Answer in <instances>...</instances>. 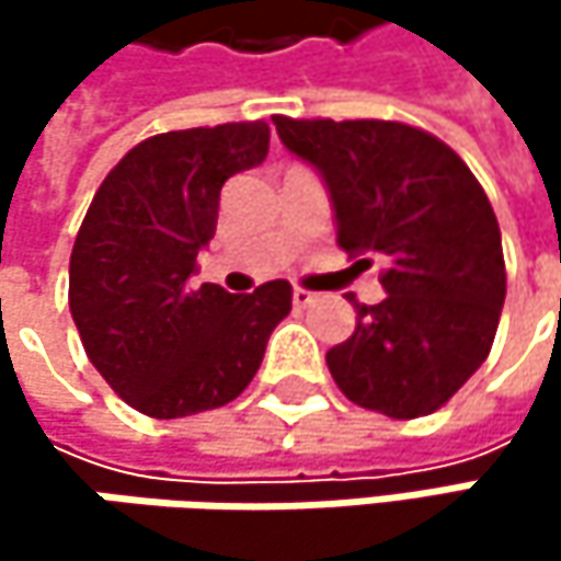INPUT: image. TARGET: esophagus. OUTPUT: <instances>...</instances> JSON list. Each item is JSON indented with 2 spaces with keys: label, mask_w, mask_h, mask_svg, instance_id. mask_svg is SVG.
<instances>
[{
  "label": "esophagus",
  "mask_w": 561,
  "mask_h": 561,
  "mask_svg": "<svg viewBox=\"0 0 561 561\" xmlns=\"http://www.w3.org/2000/svg\"><path fill=\"white\" fill-rule=\"evenodd\" d=\"M291 301H295V308H308V305L318 301V295L308 291V288H295V291H291Z\"/></svg>",
  "instance_id": "1"
}]
</instances>
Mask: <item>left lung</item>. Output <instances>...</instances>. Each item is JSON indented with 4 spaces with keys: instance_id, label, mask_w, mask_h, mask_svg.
Listing matches in <instances>:
<instances>
[{
    "instance_id": "8db88e82",
    "label": "left lung",
    "mask_w": 561,
    "mask_h": 561,
    "mask_svg": "<svg viewBox=\"0 0 561 561\" xmlns=\"http://www.w3.org/2000/svg\"><path fill=\"white\" fill-rule=\"evenodd\" d=\"M282 146L321 171L337 247L380 273L387 298L328 351L341 392L390 419L442 409L488 360L506 295L494 207L455 149L390 119L273 116Z\"/></svg>"
}]
</instances>
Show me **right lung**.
<instances>
[{"label":"right lung","instance_id":"1","mask_svg":"<svg viewBox=\"0 0 561 561\" xmlns=\"http://www.w3.org/2000/svg\"><path fill=\"white\" fill-rule=\"evenodd\" d=\"M270 152V126L162 133L129 149L90 201L70 253V314L100 377L133 409L181 419L227 405L256 377L291 285L230 295L194 285L220 187Z\"/></svg>","mask_w":561,"mask_h":561}]
</instances>
